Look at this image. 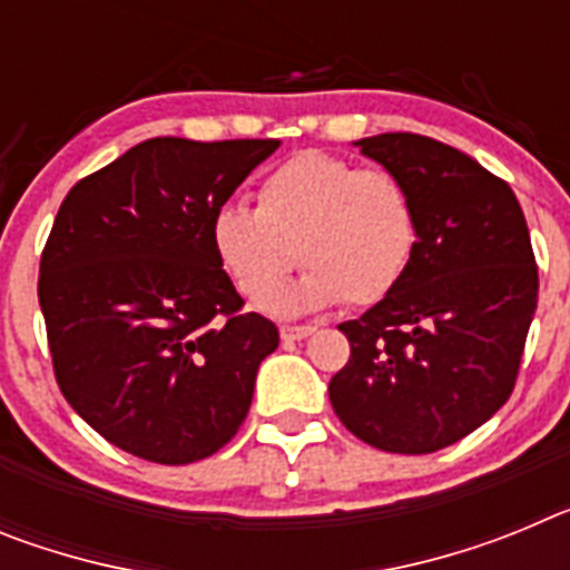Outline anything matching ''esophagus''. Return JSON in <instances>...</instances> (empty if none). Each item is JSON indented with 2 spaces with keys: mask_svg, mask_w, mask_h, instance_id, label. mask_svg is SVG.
Here are the masks:
<instances>
[{
  "mask_svg": "<svg viewBox=\"0 0 570 570\" xmlns=\"http://www.w3.org/2000/svg\"><path fill=\"white\" fill-rule=\"evenodd\" d=\"M316 331V325H282V340H305Z\"/></svg>",
  "mask_w": 570,
  "mask_h": 570,
  "instance_id": "1",
  "label": "esophagus"
}]
</instances>
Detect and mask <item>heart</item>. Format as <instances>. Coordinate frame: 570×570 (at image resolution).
Returning a JSON list of instances; mask_svg holds the SVG:
<instances>
[{"label":"heart","instance_id":"heart-1","mask_svg":"<svg viewBox=\"0 0 570 570\" xmlns=\"http://www.w3.org/2000/svg\"><path fill=\"white\" fill-rule=\"evenodd\" d=\"M214 250L239 294L268 305L299 258L309 274L276 311L365 308L400 285L416 250V208L394 174L302 150L256 188V210L225 205L210 223Z\"/></svg>","mask_w":570,"mask_h":570}]
</instances>
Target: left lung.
<instances>
[{"label":"left lung","mask_w":570,"mask_h":570,"mask_svg":"<svg viewBox=\"0 0 570 570\" xmlns=\"http://www.w3.org/2000/svg\"><path fill=\"white\" fill-rule=\"evenodd\" d=\"M360 150L407 188L416 250L385 299L342 322L328 385L342 425L387 454H434L508 402L540 274L511 185L431 136L380 134Z\"/></svg>","instance_id":"1"}]
</instances>
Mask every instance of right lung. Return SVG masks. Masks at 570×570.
Returning <instances> with one entry per match:
<instances>
[{
    "label": "right lung",
    "instance_id": "1",
    "mask_svg": "<svg viewBox=\"0 0 570 570\" xmlns=\"http://www.w3.org/2000/svg\"><path fill=\"white\" fill-rule=\"evenodd\" d=\"M276 148L156 136L59 205L39 259L53 376L97 434L139 460H205L248 416L279 331L245 311L210 223Z\"/></svg>",
    "mask_w": 570,
    "mask_h": 570
}]
</instances>
